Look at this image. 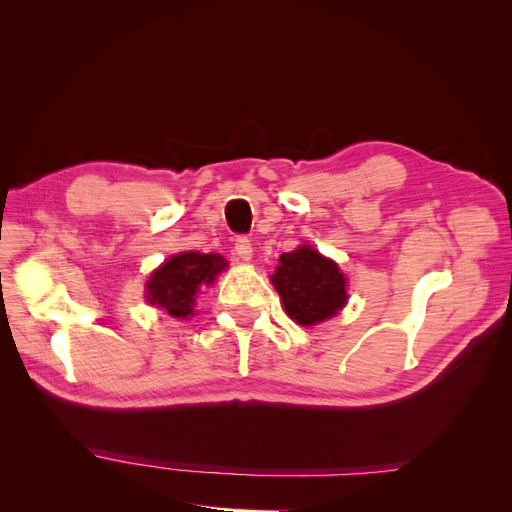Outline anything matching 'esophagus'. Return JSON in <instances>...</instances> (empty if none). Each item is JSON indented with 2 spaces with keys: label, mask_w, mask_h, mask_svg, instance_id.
<instances>
[{
  "label": "esophagus",
  "mask_w": 512,
  "mask_h": 512,
  "mask_svg": "<svg viewBox=\"0 0 512 512\" xmlns=\"http://www.w3.org/2000/svg\"><path fill=\"white\" fill-rule=\"evenodd\" d=\"M235 252H237V256H239L241 260H250V258H252V252H254L252 241L247 239V237H237V239H235Z\"/></svg>",
  "instance_id": "obj_1"
}]
</instances>
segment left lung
Listing matches in <instances>:
<instances>
[{
	"instance_id": "1",
	"label": "left lung",
	"mask_w": 512,
	"mask_h": 512,
	"mask_svg": "<svg viewBox=\"0 0 512 512\" xmlns=\"http://www.w3.org/2000/svg\"><path fill=\"white\" fill-rule=\"evenodd\" d=\"M271 282L280 292L288 316L303 327L335 316L348 299L346 280L335 262L309 245L282 254Z\"/></svg>"
}]
</instances>
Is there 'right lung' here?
<instances>
[{"mask_svg": "<svg viewBox=\"0 0 512 512\" xmlns=\"http://www.w3.org/2000/svg\"><path fill=\"white\" fill-rule=\"evenodd\" d=\"M224 267L226 260L218 254L181 252L153 271L147 284V299L162 307L168 316L188 318L200 286H209Z\"/></svg>", "mask_w": 512, "mask_h": 512, "instance_id": "add662e5", "label": "right lung"}]
</instances>
